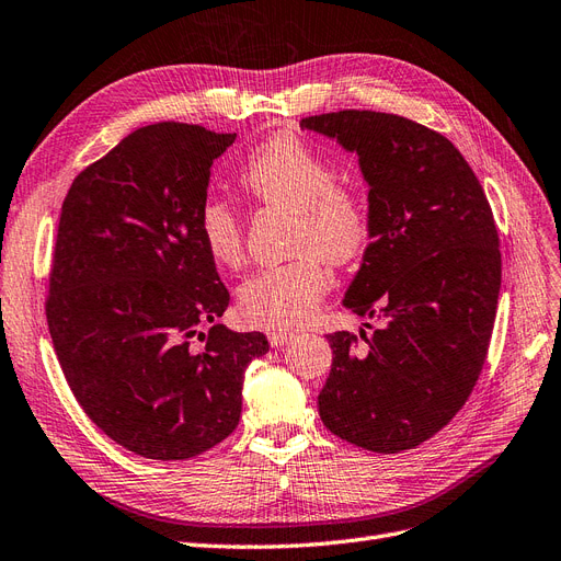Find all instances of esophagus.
I'll list each match as a JSON object with an SVG mask.
<instances>
[{
	"mask_svg": "<svg viewBox=\"0 0 561 561\" xmlns=\"http://www.w3.org/2000/svg\"><path fill=\"white\" fill-rule=\"evenodd\" d=\"M293 339H295V334H289V332H268V343H272V347H280Z\"/></svg>",
	"mask_w": 561,
	"mask_h": 561,
	"instance_id": "esophagus-1",
	"label": "esophagus"
}]
</instances>
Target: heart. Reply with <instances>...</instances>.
<instances>
[{
    "instance_id": "obj_1",
    "label": "heart",
    "mask_w": 561,
    "mask_h": 561,
    "mask_svg": "<svg viewBox=\"0 0 561 561\" xmlns=\"http://www.w3.org/2000/svg\"><path fill=\"white\" fill-rule=\"evenodd\" d=\"M239 181L257 204L295 216L293 262L260 268L239 289L241 313L262 330L289 332L311 320L332 285V264L357 260L371 239L369 204L343 185L339 167L297 134H274L241 167ZM208 257L225 268L243 262V225L237 208L210 195L197 214Z\"/></svg>"
}]
</instances>
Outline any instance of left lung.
<instances>
[{
  "mask_svg": "<svg viewBox=\"0 0 561 561\" xmlns=\"http://www.w3.org/2000/svg\"><path fill=\"white\" fill-rule=\"evenodd\" d=\"M301 127L357 152L371 243L343 306L380 320L371 336L327 334L320 417L364 450H411L457 415L488 357L501 287L490 202L443 134L401 115L339 111Z\"/></svg>",
  "mask_w": 561,
  "mask_h": 561,
  "instance_id": "1",
  "label": "left lung"
}]
</instances>
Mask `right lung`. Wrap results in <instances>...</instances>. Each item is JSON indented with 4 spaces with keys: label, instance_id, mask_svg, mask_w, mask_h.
Returning a JSON list of instances; mask_svg holds the SVG:
<instances>
[{
    "label": "right lung",
    "instance_id": "obj_1",
    "mask_svg": "<svg viewBox=\"0 0 561 561\" xmlns=\"http://www.w3.org/2000/svg\"><path fill=\"white\" fill-rule=\"evenodd\" d=\"M234 139L139 127L62 204L46 299L57 359L96 427L148 459L197 457L234 432L245 366L268 351L264 334L216 324L229 293L197 231L210 164Z\"/></svg>",
    "mask_w": 561,
    "mask_h": 561
}]
</instances>
